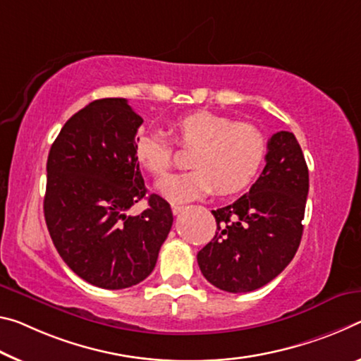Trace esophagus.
Listing matches in <instances>:
<instances>
[{
  "label": "esophagus",
  "mask_w": 361,
  "mask_h": 361,
  "mask_svg": "<svg viewBox=\"0 0 361 361\" xmlns=\"http://www.w3.org/2000/svg\"><path fill=\"white\" fill-rule=\"evenodd\" d=\"M183 210H185V207H183V205H176V204L171 205V212H173V215H180Z\"/></svg>",
  "instance_id": "obj_1"
}]
</instances>
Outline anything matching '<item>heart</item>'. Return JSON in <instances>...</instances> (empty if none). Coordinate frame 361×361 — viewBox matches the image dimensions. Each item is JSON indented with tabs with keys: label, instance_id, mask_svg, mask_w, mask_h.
Segmentation results:
<instances>
[{
	"label": "heart",
	"instance_id": "b5f03b06",
	"mask_svg": "<svg viewBox=\"0 0 361 361\" xmlns=\"http://www.w3.org/2000/svg\"><path fill=\"white\" fill-rule=\"evenodd\" d=\"M180 147L192 149V170L169 175L157 190L173 204H185L207 196L243 191L259 173L267 157V140L259 127L234 122L231 117L210 111H196L176 117L170 123ZM135 156L149 173H167L173 162V146L160 130H141L135 142Z\"/></svg>",
	"mask_w": 361,
	"mask_h": 361
}]
</instances>
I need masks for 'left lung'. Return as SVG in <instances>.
I'll list each match as a JSON object with an SVG mask.
<instances>
[{
	"mask_svg": "<svg viewBox=\"0 0 361 361\" xmlns=\"http://www.w3.org/2000/svg\"><path fill=\"white\" fill-rule=\"evenodd\" d=\"M265 162L247 194L212 210L215 236L197 254L205 279L226 293H250L268 284L299 249L308 169L290 131L271 136Z\"/></svg>",
	"mask_w": 361,
	"mask_h": 361,
	"instance_id": "1",
	"label": "left lung"
}]
</instances>
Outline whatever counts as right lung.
<instances>
[{"instance_id":"right-lung-1","label":"right lung","mask_w":361,"mask_h":361,"mask_svg":"<svg viewBox=\"0 0 361 361\" xmlns=\"http://www.w3.org/2000/svg\"><path fill=\"white\" fill-rule=\"evenodd\" d=\"M142 118L123 98L96 99L67 120L49 149L44 220L71 270L102 289L141 283L156 267L173 214L146 196L135 156ZM148 209L128 216L131 204Z\"/></svg>"}]
</instances>
